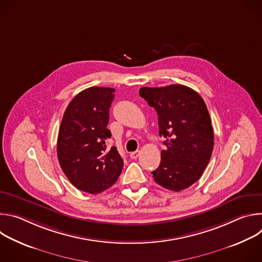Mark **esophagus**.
I'll use <instances>...</instances> for the list:
<instances>
[{
	"instance_id": "esophagus-1",
	"label": "esophagus",
	"mask_w": 262,
	"mask_h": 262,
	"mask_svg": "<svg viewBox=\"0 0 262 262\" xmlns=\"http://www.w3.org/2000/svg\"><path fill=\"white\" fill-rule=\"evenodd\" d=\"M139 156H140V151H139V150H137V151H133V152H130V154H129V157H130L132 159H134V160H135V159H137Z\"/></svg>"
}]
</instances>
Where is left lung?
Returning <instances> with one entry per match:
<instances>
[{
  "mask_svg": "<svg viewBox=\"0 0 262 262\" xmlns=\"http://www.w3.org/2000/svg\"><path fill=\"white\" fill-rule=\"evenodd\" d=\"M159 116V134L166 138L161 164L152 172L163 188L179 192L203 174L213 149V132L202 97L183 85L142 87L139 91Z\"/></svg>",
  "mask_w": 262,
  "mask_h": 262,
  "instance_id": "1",
  "label": "left lung"
}]
</instances>
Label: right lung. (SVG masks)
Here are the masks:
<instances>
[{
    "label": "right lung",
    "mask_w": 262,
    "mask_h": 262,
    "mask_svg": "<svg viewBox=\"0 0 262 262\" xmlns=\"http://www.w3.org/2000/svg\"><path fill=\"white\" fill-rule=\"evenodd\" d=\"M115 89L90 87L74 96L63 115L57 143L59 164L80 191L98 194L113 185L123 168L117 148L106 150L108 111Z\"/></svg>",
    "instance_id": "add662e5"
}]
</instances>
